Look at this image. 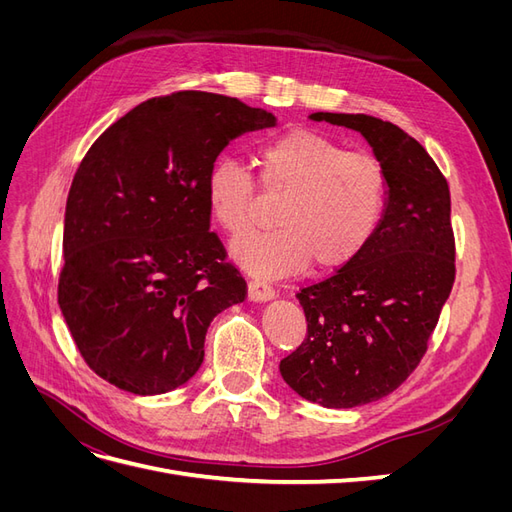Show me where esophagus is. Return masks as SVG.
<instances>
[{
  "label": "esophagus",
  "mask_w": 512,
  "mask_h": 512,
  "mask_svg": "<svg viewBox=\"0 0 512 512\" xmlns=\"http://www.w3.org/2000/svg\"><path fill=\"white\" fill-rule=\"evenodd\" d=\"M247 297L256 303L271 301L275 297V290L265 280H258V277H254V280H250V284H247Z\"/></svg>",
  "instance_id": "1"
}]
</instances>
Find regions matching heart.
Here are the masks:
<instances>
[{"instance_id": "heart-1", "label": "heart", "mask_w": 512, "mask_h": 512, "mask_svg": "<svg viewBox=\"0 0 512 512\" xmlns=\"http://www.w3.org/2000/svg\"><path fill=\"white\" fill-rule=\"evenodd\" d=\"M254 162L269 194L284 196L273 232L232 245V256L250 273L280 277L312 265L337 271L359 258L376 237L389 205L386 166L365 151H348L314 130H288L260 145ZM211 218L230 239L256 222V183L247 170L218 160L207 173Z\"/></svg>"}]
</instances>
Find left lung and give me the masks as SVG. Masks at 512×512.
I'll list each match as a JSON object with an SVG mask.
<instances>
[{
  "label": "left lung",
  "instance_id": "obj_1",
  "mask_svg": "<svg viewBox=\"0 0 512 512\" xmlns=\"http://www.w3.org/2000/svg\"><path fill=\"white\" fill-rule=\"evenodd\" d=\"M361 132L386 166L391 194L365 252L301 288L303 344L280 363L294 393L324 408H356L393 393L421 363L455 282L451 192L410 134L371 115L314 113Z\"/></svg>",
  "mask_w": 512,
  "mask_h": 512
}]
</instances>
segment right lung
I'll use <instances>...</instances> for the list:
<instances>
[{
  "label": "right lung",
  "mask_w": 512,
  "mask_h": 512,
  "mask_svg": "<svg viewBox=\"0 0 512 512\" xmlns=\"http://www.w3.org/2000/svg\"><path fill=\"white\" fill-rule=\"evenodd\" d=\"M275 117L177 91L117 119L70 185L57 301L85 363L134 395L188 382L211 320L247 294L209 232L205 179L222 149Z\"/></svg>",
  "instance_id": "add662e5"
}]
</instances>
